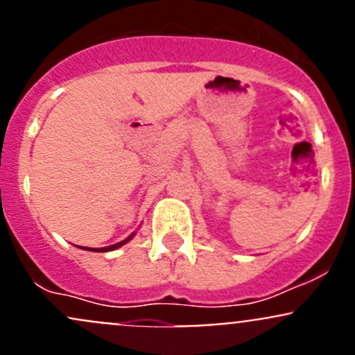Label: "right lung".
<instances>
[{"label": "right lung", "mask_w": 355, "mask_h": 355, "mask_svg": "<svg viewBox=\"0 0 355 355\" xmlns=\"http://www.w3.org/2000/svg\"><path fill=\"white\" fill-rule=\"evenodd\" d=\"M134 235H135V232H134V234L128 235V237L125 239V241L118 242V244H113V245H108V247H101V249H96V247H85V250H92V252H110V250H114V249H118V247L125 245V244H127V242H130L132 239H134Z\"/></svg>", "instance_id": "1"}]
</instances>
